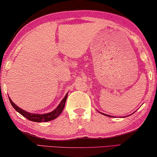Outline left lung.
I'll return each mask as SVG.
<instances>
[{"label":"left lung","instance_id":"obj_1","mask_svg":"<svg viewBox=\"0 0 157 157\" xmlns=\"http://www.w3.org/2000/svg\"><path fill=\"white\" fill-rule=\"evenodd\" d=\"M104 115L106 116H109V117H113V116H109V115H106V114H104Z\"/></svg>","mask_w":157,"mask_h":157}]
</instances>
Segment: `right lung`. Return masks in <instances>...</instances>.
Listing matches in <instances>:
<instances>
[{"label": "right lung", "mask_w": 157, "mask_h": 157, "mask_svg": "<svg viewBox=\"0 0 157 157\" xmlns=\"http://www.w3.org/2000/svg\"><path fill=\"white\" fill-rule=\"evenodd\" d=\"M67 94L65 95V97L63 98V99L62 100L61 102L60 103V104L58 105V106L54 110V111L51 112V113H46V114H36V113L34 114V113H28V112L24 111V110H22V109L19 108L17 105H15L13 101H11L10 98H9V100H10V104L12 106H13V108L15 109L17 112H19L21 115L25 117V118L28 119V120L31 121L41 123V122H48V121H52L53 119L57 118V117L62 113L63 110L64 109L65 101H66V99H67Z\"/></svg>", "instance_id": "right-lung-1"}]
</instances>
